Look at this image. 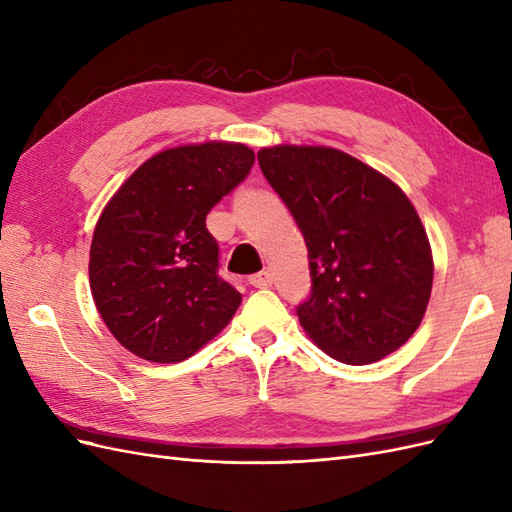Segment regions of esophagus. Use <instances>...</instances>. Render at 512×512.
Here are the masks:
<instances>
[{
    "label": "esophagus",
    "instance_id": "esophagus-1",
    "mask_svg": "<svg viewBox=\"0 0 512 512\" xmlns=\"http://www.w3.org/2000/svg\"><path fill=\"white\" fill-rule=\"evenodd\" d=\"M250 284L254 288H269L273 284V275L269 271H260L256 275H250Z\"/></svg>",
    "mask_w": 512,
    "mask_h": 512
}]
</instances>
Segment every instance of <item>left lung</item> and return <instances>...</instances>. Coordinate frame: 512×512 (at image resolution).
<instances>
[{"mask_svg": "<svg viewBox=\"0 0 512 512\" xmlns=\"http://www.w3.org/2000/svg\"><path fill=\"white\" fill-rule=\"evenodd\" d=\"M271 188L301 228L312 290L305 333L346 365L384 359L421 324L433 284L427 232L401 188L331 147L258 151Z\"/></svg>", "mask_w": 512, "mask_h": 512, "instance_id": "left-lung-1", "label": "left lung"}]
</instances>
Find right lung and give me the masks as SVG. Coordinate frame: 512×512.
I'll use <instances>...</instances> for the list:
<instances>
[{
  "label": "right lung",
  "mask_w": 512,
  "mask_h": 512,
  "mask_svg": "<svg viewBox=\"0 0 512 512\" xmlns=\"http://www.w3.org/2000/svg\"><path fill=\"white\" fill-rule=\"evenodd\" d=\"M241 143L166 149L108 200L89 252L91 294L117 342L151 363H179L218 335L241 292L218 275L207 213L250 175Z\"/></svg>",
  "instance_id": "1"
}]
</instances>
